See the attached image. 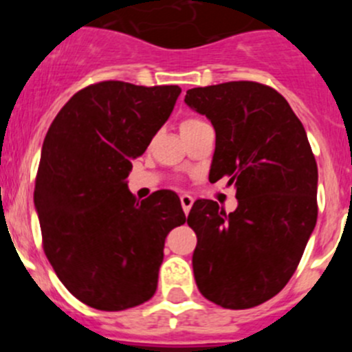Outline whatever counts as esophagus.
<instances>
[{"label": "esophagus", "instance_id": "obj_1", "mask_svg": "<svg viewBox=\"0 0 352 352\" xmlns=\"http://www.w3.org/2000/svg\"><path fill=\"white\" fill-rule=\"evenodd\" d=\"M180 204H182L184 212H186V214H189L190 208H192V204H194L192 196H189V194H182V196H180Z\"/></svg>", "mask_w": 352, "mask_h": 352}]
</instances>
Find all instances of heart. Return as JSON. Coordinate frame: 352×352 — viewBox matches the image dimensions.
<instances>
[{"instance_id":"obj_1","label":"heart","mask_w":352,"mask_h":352,"mask_svg":"<svg viewBox=\"0 0 352 352\" xmlns=\"http://www.w3.org/2000/svg\"><path fill=\"white\" fill-rule=\"evenodd\" d=\"M196 122H201V120H197V119H189V120H184V122H182V127H184V126H190V124H196Z\"/></svg>"}]
</instances>
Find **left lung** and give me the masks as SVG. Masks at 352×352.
I'll return each instance as SVG.
<instances>
[{
  "label": "left lung",
  "instance_id": "obj_1",
  "mask_svg": "<svg viewBox=\"0 0 352 352\" xmlns=\"http://www.w3.org/2000/svg\"><path fill=\"white\" fill-rule=\"evenodd\" d=\"M190 109L216 133L209 180L228 175L239 206L194 202L187 225L202 296L232 310L257 307L279 293L301 261L317 223L318 170L303 124L281 94L255 81L187 90Z\"/></svg>",
  "mask_w": 352,
  "mask_h": 352
}]
</instances>
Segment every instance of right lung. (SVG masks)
Segmentation results:
<instances>
[{
    "label": "right lung",
    "mask_w": 352,
    "mask_h": 352,
    "mask_svg": "<svg viewBox=\"0 0 352 352\" xmlns=\"http://www.w3.org/2000/svg\"><path fill=\"white\" fill-rule=\"evenodd\" d=\"M180 91L177 85H90L45 134L34 190L44 252L88 307L119 311L150 300L166 235L186 223L175 192L156 190L140 202L126 180Z\"/></svg>",
    "instance_id": "add662e5"
}]
</instances>
